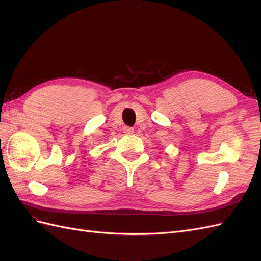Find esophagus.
Returning <instances> with one entry per match:
<instances>
[{"label":"esophagus","mask_w":261,"mask_h":261,"mask_svg":"<svg viewBox=\"0 0 261 261\" xmlns=\"http://www.w3.org/2000/svg\"><path fill=\"white\" fill-rule=\"evenodd\" d=\"M123 130H124V133L126 134V135H130V134L134 133V128L128 127V126H125V127L123 128Z\"/></svg>","instance_id":"34e87169"}]
</instances>
